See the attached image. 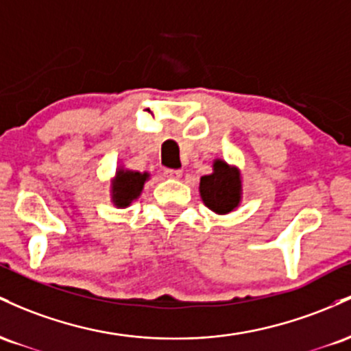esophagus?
<instances>
[{"instance_id": "34e87169", "label": "esophagus", "mask_w": 351, "mask_h": 351, "mask_svg": "<svg viewBox=\"0 0 351 351\" xmlns=\"http://www.w3.org/2000/svg\"><path fill=\"white\" fill-rule=\"evenodd\" d=\"M164 176L169 177V179H180L182 177V171L180 169H165Z\"/></svg>"}]
</instances>
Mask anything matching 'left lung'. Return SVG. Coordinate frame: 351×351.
Wrapping results in <instances>:
<instances>
[{
	"label": "left lung",
	"mask_w": 351,
	"mask_h": 351,
	"mask_svg": "<svg viewBox=\"0 0 351 351\" xmlns=\"http://www.w3.org/2000/svg\"><path fill=\"white\" fill-rule=\"evenodd\" d=\"M212 174L200 177V199L212 212L226 215L234 212L242 200V176L239 167L215 159Z\"/></svg>",
	"instance_id": "obj_1"
}]
</instances>
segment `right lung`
Listing matches in <instances>:
<instances>
[{
    "label": "right lung",
    "mask_w": 351,
    "mask_h": 351,
    "mask_svg": "<svg viewBox=\"0 0 351 351\" xmlns=\"http://www.w3.org/2000/svg\"><path fill=\"white\" fill-rule=\"evenodd\" d=\"M149 172L129 171V169L119 167L116 176L111 180V202L117 208L129 207L134 200L139 199L143 192L145 180H149Z\"/></svg>",
    "instance_id": "right-lung-1"
}]
</instances>
